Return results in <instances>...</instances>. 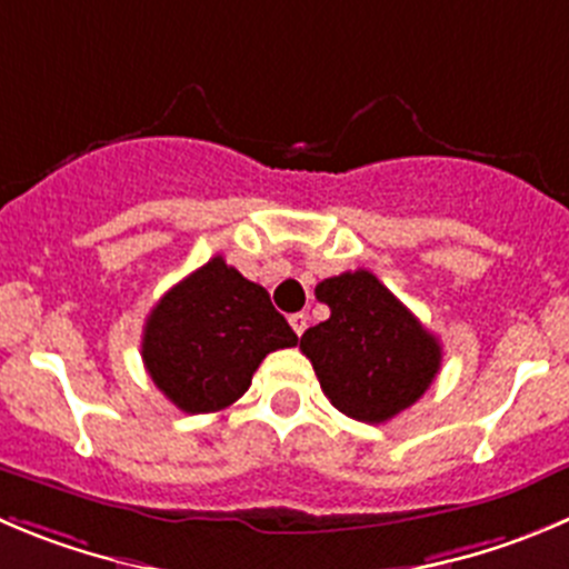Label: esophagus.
<instances>
[{"label": "esophagus", "instance_id": "obj_1", "mask_svg": "<svg viewBox=\"0 0 569 569\" xmlns=\"http://www.w3.org/2000/svg\"><path fill=\"white\" fill-rule=\"evenodd\" d=\"M288 321H290V327H293L296 335H305V329H307V316H305V312H293V316H290Z\"/></svg>", "mask_w": 569, "mask_h": 569}]
</instances>
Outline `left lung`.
<instances>
[{"instance_id":"left-lung-1","label":"left lung","mask_w":569,"mask_h":569,"mask_svg":"<svg viewBox=\"0 0 569 569\" xmlns=\"http://www.w3.org/2000/svg\"><path fill=\"white\" fill-rule=\"evenodd\" d=\"M316 299L329 318L301 335V351L340 413L380 425L430 388L441 343L371 270L318 281Z\"/></svg>"}]
</instances>
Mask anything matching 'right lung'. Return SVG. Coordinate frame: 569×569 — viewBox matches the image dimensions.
Returning a JSON list of instances; mask_svg holds the SVG:
<instances>
[{
  "mask_svg": "<svg viewBox=\"0 0 569 569\" xmlns=\"http://www.w3.org/2000/svg\"><path fill=\"white\" fill-rule=\"evenodd\" d=\"M299 343L268 290L223 257L167 290L150 310L142 360L150 380L183 413H214L251 386L259 362Z\"/></svg>",
  "mask_w": 569,
  "mask_h": 569,
  "instance_id": "obj_1",
  "label": "right lung"
}]
</instances>
